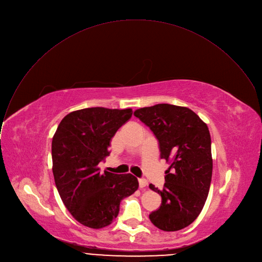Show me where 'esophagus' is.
<instances>
[{
    "instance_id": "obj_1",
    "label": "esophagus",
    "mask_w": 262,
    "mask_h": 262,
    "mask_svg": "<svg viewBox=\"0 0 262 262\" xmlns=\"http://www.w3.org/2000/svg\"><path fill=\"white\" fill-rule=\"evenodd\" d=\"M138 183H139V188H141V189H143L147 186V181L144 179H139Z\"/></svg>"
}]
</instances>
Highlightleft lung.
I'll list each match as a JSON object with an SVG mask.
<instances>
[{
  "mask_svg": "<svg viewBox=\"0 0 262 262\" xmlns=\"http://www.w3.org/2000/svg\"><path fill=\"white\" fill-rule=\"evenodd\" d=\"M134 116L152 131L159 141L160 157L170 164L162 190L148 186L162 197L161 206L149 215V220L164 231L181 230L199 216L210 191V131L193 111L171 104L139 108Z\"/></svg>",
  "mask_w": 262,
  "mask_h": 262,
  "instance_id": "8db88e82",
  "label": "left lung"
}]
</instances>
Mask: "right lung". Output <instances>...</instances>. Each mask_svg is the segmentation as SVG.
I'll list each match as a JSON object with an SVG mask.
<instances>
[{
    "label": "right lung",
    "mask_w": 262,
    "mask_h": 262,
    "mask_svg": "<svg viewBox=\"0 0 262 262\" xmlns=\"http://www.w3.org/2000/svg\"><path fill=\"white\" fill-rule=\"evenodd\" d=\"M132 110L91 107L68 114L51 142L52 173L63 203L80 224L100 229L118 217L122 199L138 189L131 173L100 172L112 138Z\"/></svg>",
    "instance_id": "obj_1"
}]
</instances>
